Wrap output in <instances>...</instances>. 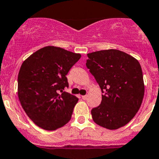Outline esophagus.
<instances>
[{
	"label": "esophagus",
	"instance_id": "1",
	"mask_svg": "<svg viewBox=\"0 0 159 159\" xmlns=\"http://www.w3.org/2000/svg\"><path fill=\"white\" fill-rule=\"evenodd\" d=\"M81 98H82L84 100H85V99H87L88 95H82V96H81Z\"/></svg>",
	"mask_w": 159,
	"mask_h": 159
}]
</instances>
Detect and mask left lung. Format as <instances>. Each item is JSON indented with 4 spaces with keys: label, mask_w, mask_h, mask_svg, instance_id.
<instances>
[{
    "label": "left lung",
    "mask_w": 159,
    "mask_h": 159,
    "mask_svg": "<svg viewBox=\"0 0 159 159\" xmlns=\"http://www.w3.org/2000/svg\"><path fill=\"white\" fill-rule=\"evenodd\" d=\"M86 67L101 89L102 102L91 111L94 122L116 130L128 124L139 110L144 95L138 60L118 50L88 53Z\"/></svg>",
    "instance_id": "left-lung-1"
}]
</instances>
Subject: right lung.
<instances>
[{"label":"right lung","instance_id":"add662e5","mask_svg":"<svg viewBox=\"0 0 159 159\" xmlns=\"http://www.w3.org/2000/svg\"><path fill=\"white\" fill-rule=\"evenodd\" d=\"M61 47L48 46L29 56L18 76V95L28 116L46 130H55L69 122L78 98L64 92L66 75L81 58Z\"/></svg>","mask_w":159,"mask_h":159}]
</instances>
